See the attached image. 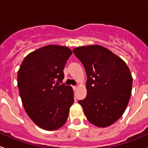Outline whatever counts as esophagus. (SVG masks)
I'll use <instances>...</instances> for the list:
<instances>
[{"mask_svg":"<svg viewBox=\"0 0 148 148\" xmlns=\"http://www.w3.org/2000/svg\"><path fill=\"white\" fill-rule=\"evenodd\" d=\"M73 90H77V86H73Z\"/></svg>","mask_w":148,"mask_h":148,"instance_id":"1","label":"esophagus"}]
</instances>
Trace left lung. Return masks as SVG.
I'll return each mask as SVG.
<instances>
[{"label": "left lung", "mask_w": 148, "mask_h": 148, "mask_svg": "<svg viewBox=\"0 0 148 148\" xmlns=\"http://www.w3.org/2000/svg\"><path fill=\"white\" fill-rule=\"evenodd\" d=\"M75 56L87 75V96L79 100L87 119L94 125L105 127L113 124L130 100L132 78L126 63L100 45L74 48Z\"/></svg>", "instance_id": "1"}]
</instances>
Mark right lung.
<instances>
[{
  "label": "right lung",
  "mask_w": 148,
  "mask_h": 148,
  "mask_svg": "<svg viewBox=\"0 0 148 148\" xmlns=\"http://www.w3.org/2000/svg\"><path fill=\"white\" fill-rule=\"evenodd\" d=\"M71 55L67 47L47 45L28 54L18 71V86L24 109L44 130L61 127L74 103L72 87L60 84Z\"/></svg>",
  "instance_id": "right-lung-1"
}]
</instances>
